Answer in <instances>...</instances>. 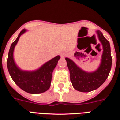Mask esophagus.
Wrapping results in <instances>:
<instances>
[{
  "mask_svg": "<svg viewBox=\"0 0 120 120\" xmlns=\"http://www.w3.org/2000/svg\"><path fill=\"white\" fill-rule=\"evenodd\" d=\"M66 55H67L66 53H65V52L61 53V57H62V58H64V57H65V56H66Z\"/></svg>",
  "mask_w": 120,
  "mask_h": 120,
  "instance_id": "esophagus-1",
  "label": "esophagus"
}]
</instances>
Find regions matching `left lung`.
Here are the masks:
<instances>
[{"mask_svg":"<svg viewBox=\"0 0 120 120\" xmlns=\"http://www.w3.org/2000/svg\"><path fill=\"white\" fill-rule=\"evenodd\" d=\"M96 32L103 50L101 63L97 70L93 72L85 71L77 66L71 59L65 58L73 88L83 93H88L99 88L108 78L112 66L109 42L105 38L101 31L97 30Z\"/></svg>","mask_w":120,"mask_h":120,"instance_id":"obj_1","label":"left lung"}]
</instances>
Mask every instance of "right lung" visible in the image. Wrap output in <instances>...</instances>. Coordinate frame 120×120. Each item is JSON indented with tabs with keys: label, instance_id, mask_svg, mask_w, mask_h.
Returning a JSON list of instances; mask_svg holds the SVG:
<instances>
[{
	"label": "right lung",
	"instance_id": "add662e5",
	"mask_svg": "<svg viewBox=\"0 0 120 120\" xmlns=\"http://www.w3.org/2000/svg\"><path fill=\"white\" fill-rule=\"evenodd\" d=\"M26 31V29H23L11 45L7 60L8 71L15 84L24 91L30 94L44 93L50 87L53 71L61 57L59 55L55 57L37 70L29 71L21 70L15 63L13 53L20 37Z\"/></svg>",
	"mask_w": 120,
	"mask_h": 120
}]
</instances>
